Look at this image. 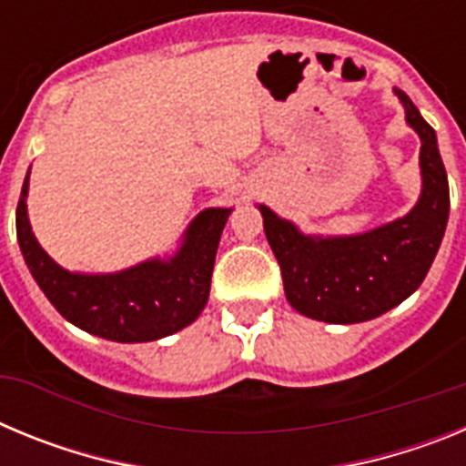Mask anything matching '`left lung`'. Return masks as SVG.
<instances>
[{
  "label": "left lung",
  "mask_w": 466,
  "mask_h": 466,
  "mask_svg": "<svg viewBox=\"0 0 466 466\" xmlns=\"http://www.w3.org/2000/svg\"><path fill=\"white\" fill-rule=\"evenodd\" d=\"M406 123L420 137L422 191L406 217L360 236H306L258 205L263 230L282 270L284 294L300 315L329 324L380 317L418 289L446 233L451 193L434 127L403 90L394 88Z\"/></svg>",
  "instance_id": "left-lung-1"
}]
</instances>
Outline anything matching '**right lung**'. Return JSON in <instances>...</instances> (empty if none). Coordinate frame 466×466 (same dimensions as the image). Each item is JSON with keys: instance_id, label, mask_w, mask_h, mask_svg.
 <instances>
[{"instance_id": "obj_1", "label": "right lung", "mask_w": 466, "mask_h": 466, "mask_svg": "<svg viewBox=\"0 0 466 466\" xmlns=\"http://www.w3.org/2000/svg\"><path fill=\"white\" fill-rule=\"evenodd\" d=\"M30 170L23 182L15 233L25 263L60 315L74 327L116 343H147L182 331L209 299L214 257L230 208L198 214L170 258H149L106 275L69 273L48 257L27 219Z\"/></svg>"}]
</instances>
